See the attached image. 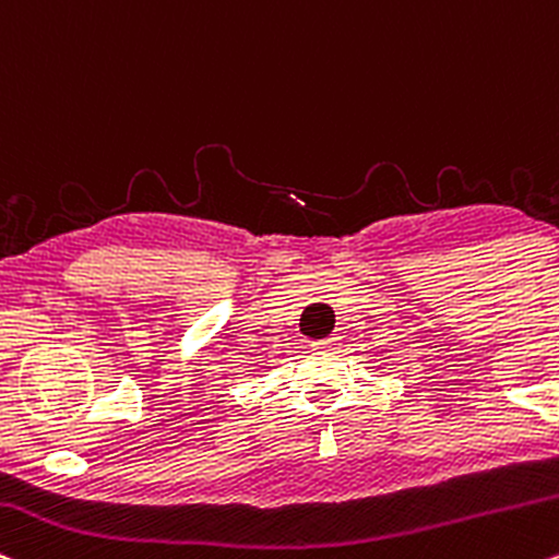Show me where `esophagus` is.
<instances>
[{
  "instance_id": "34e87169",
  "label": "esophagus",
  "mask_w": 559,
  "mask_h": 559,
  "mask_svg": "<svg viewBox=\"0 0 559 559\" xmlns=\"http://www.w3.org/2000/svg\"><path fill=\"white\" fill-rule=\"evenodd\" d=\"M336 340H340V336H326V340H321V342H312L310 347H318V349H331L336 345Z\"/></svg>"
}]
</instances>
